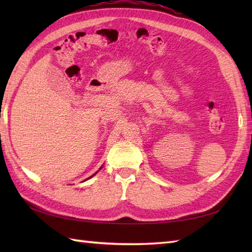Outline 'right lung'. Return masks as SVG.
<instances>
[{"mask_svg": "<svg viewBox=\"0 0 252 252\" xmlns=\"http://www.w3.org/2000/svg\"><path fill=\"white\" fill-rule=\"evenodd\" d=\"M100 169H101V167H100V168H99V170H100ZM96 173H97V172H96ZM96 173H94V174H93V175H92V176H94V175H95V174H96ZM92 176H90V178H92ZM90 178H89V179H90Z\"/></svg>", "mask_w": 252, "mask_h": 252, "instance_id": "right-lung-1", "label": "right lung"}]
</instances>
